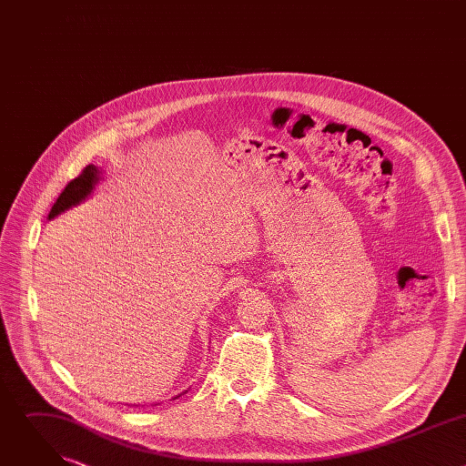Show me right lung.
Here are the masks:
<instances>
[{
	"mask_svg": "<svg viewBox=\"0 0 466 466\" xmlns=\"http://www.w3.org/2000/svg\"><path fill=\"white\" fill-rule=\"evenodd\" d=\"M103 178H105V177H103V171H101L99 167H96L94 164L86 166V167L83 169V173H81L77 178H74L68 186L64 187V191L58 195L55 205L51 207V212H49L47 219L51 221V219H55L56 216H60L62 212L70 210L72 207H77V205L85 203L86 198L94 193L96 186H97ZM184 392H186V390H184ZM184 392H180V394H184ZM180 394H177L175 398H178ZM175 398H173V400H175Z\"/></svg>",
	"mask_w": 466,
	"mask_h": 466,
	"instance_id": "1",
	"label": "right lung"
}]
</instances>
